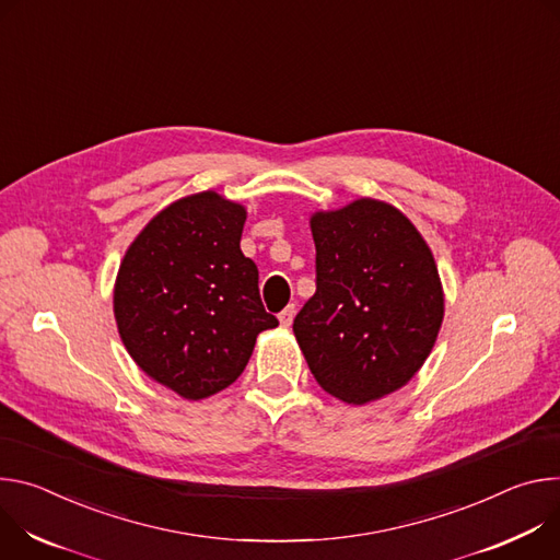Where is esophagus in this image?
I'll use <instances>...</instances> for the list:
<instances>
[{
	"mask_svg": "<svg viewBox=\"0 0 560 560\" xmlns=\"http://www.w3.org/2000/svg\"><path fill=\"white\" fill-rule=\"evenodd\" d=\"M293 316H295V304H289L287 308H282V312L278 314V320H280L282 327H291Z\"/></svg>",
	"mask_w": 560,
	"mask_h": 560,
	"instance_id": "esophagus-1",
	"label": "esophagus"
}]
</instances>
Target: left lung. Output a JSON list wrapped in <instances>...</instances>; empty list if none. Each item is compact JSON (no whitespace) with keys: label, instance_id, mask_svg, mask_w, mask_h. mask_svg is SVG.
I'll return each instance as SVG.
<instances>
[{"label":"left lung","instance_id":"8db88e82","mask_svg":"<svg viewBox=\"0 0 560 560\" xmlns=\"http://www.w3.org/2000/svg\"><path fill=\"white\" fill-rule=\"evenodd\" d=\"M316 293L293 334L318 385L364 405L407 385L443 323L436 262L392 205L362 198L312 218Z\"/></svg>","mask_w":560,"mask_h":560}]
</instances>
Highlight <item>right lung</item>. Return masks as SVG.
Returning a JSON list of instances; mask_svg holds the SVG:
<instances>
[{
  "instance_id": "add662e5",
  "label": "right lung",
  "mask_w": 560,
  "mask_h": 560,
  "mask_svg": "<svg viewBox=\"0 0 560 560\" xmlns=\"http://www.w3.org/2000/svg\"><path fill=\"white\" fill-rule=\"evenodd\" d=\"M244 207L213 191L160 211L124 256L115 320L138 366L186 400L237 381L256 338L278 327L240 252Z\"/></svg>"
}]
</instances>
